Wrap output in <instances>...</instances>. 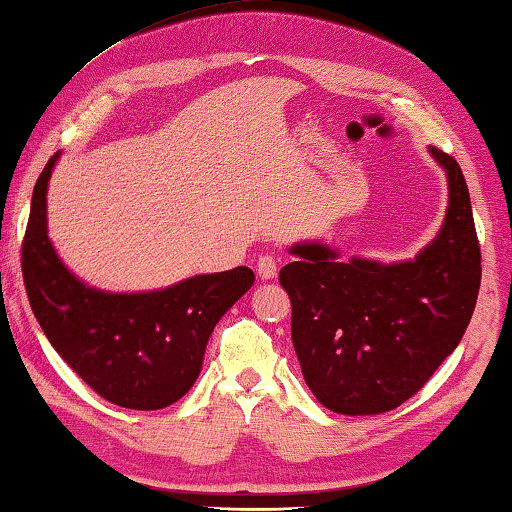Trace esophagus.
<instances>
[{"instance_id":"34e87169","label":"esophagus","mask_w":512,"mask_h":512,"mask_svg":"<svg viewBox=\"0 0 512 512\" xmlns=\"http://www.w3.org/2000/svg\"><path fill=\"white\" fill-rule=\"evenodd\" d=\"M256 272L263 281H270L276 276V258L272 254H261L256 261Z\"/></svg>"}]
</instances>
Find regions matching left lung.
<instances>
[{
	"mask_svg": "<svg viewBox=\"0 0 512 512\" xmlns=\"http://www.w3.org/2000/svg\"><path fill=\"white\" fill-rule=\"evenodd\" d=\"M449 206L413 261H340L322 242L290 247L279 272L292 304V345L324 408L379 415L404 404L458 347L481 286V249L460 165L440 149Z\"/></svg>",
	"mask_w": 512,
	"mask_h": 512,
	"instance_id": "8db88e82",
	"label": "left lung"
}]
</instances>
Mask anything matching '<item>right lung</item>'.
I'll use <instances>...</instances> for the list:
<instances>
[{
  "instance_id": "add662e5",
  "label": "right lung",
  "mask_w": 512,
  "mask_h": 512,
  "mask_svg": "<svg viewBox=\"0 0 512 512\" xmlns=\"http://www.w3.org/2000/svg\"><path fill=\"white\" fill-rule=\"evenodd\" d=\"M49 158L31 197L22 276L47 340L99 397L158 410L192 388L220 317L254 286L249 267L199 274L154 292H106L77 279L47 236Z\"/></svg>"
}]
</instances>
